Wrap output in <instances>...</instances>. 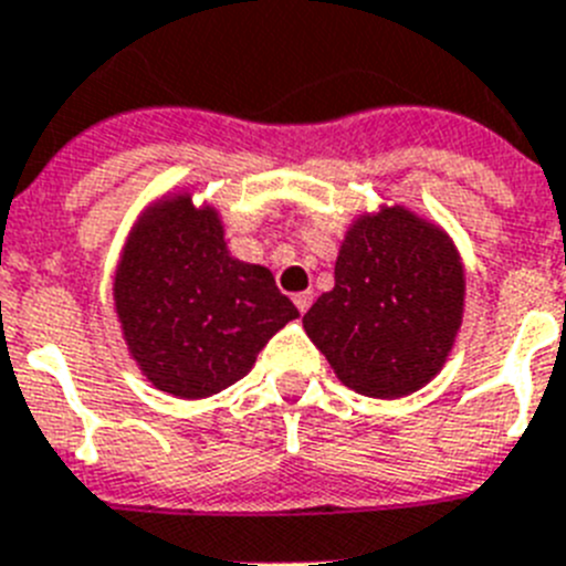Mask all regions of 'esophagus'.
Listing matches in <instances>:
<instances>
[{
    "mask_svg": "<svg viewBox=\"0 0 566 566\" xmlns=\"http://www.w3.org/2000/svg\"><path fill=\"white\" fill-rule=\"evenodd\" d=\"M312 300H314L312 292H300V294H294V306H297L300 314H306L308 306H312Z\"/></svg>",
    "mask_w": 566,
    "mask_h": 566,
    "instance_id": "esophagus-1",
    "label": "esophagus"
}]
</instances>
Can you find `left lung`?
Segmentation results:
<instances>
[{
	"label": "left lung",
	"mask_w": 566,
	"mask_h": 566,
	"mask_svg": "<svg viewBox=\"0 0 566 566\" xmlns=\"http://www.w3.org/2000/svg\"><path fill=\"white\" fill-rule=\"evenodd\" d=\"M462 319L464 263L451 234L402 203H382L348 223L334 289L303 328L345 388L399 399L442 371Z\"/></svg>",
	"instance_id": "1"
}]
</instances>
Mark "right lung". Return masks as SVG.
Wrapping results in <instances>:
<instances>
[{
    "label": "right lung",
    "mask_w": 566,
    "mask_h": 566,
    "mask_svg": "<svg viewBox=\"0 0 566 566\" xmlns=\"http://www.w3.org/2000/svg\"><path fill=\"white\" fill-rule=\"evenodd\" d=\"M113 306L138 371L178 399L247 377L260 348L300 317L266 266L232 258L221 212L192 203V189L138 214L113 274Z\"/></svg>",
    "instance_id": "obj_1"
}]
</instances>
